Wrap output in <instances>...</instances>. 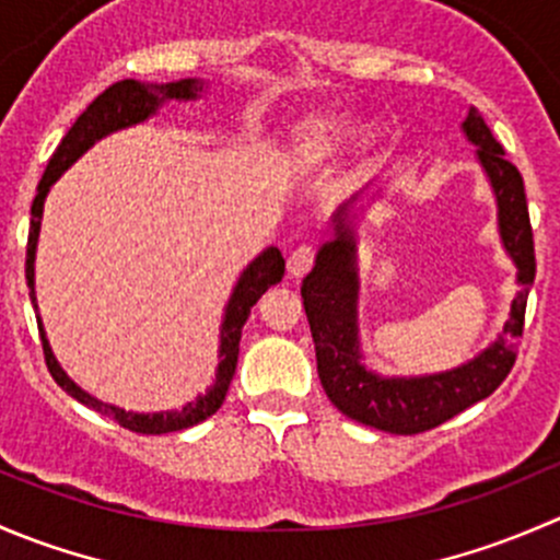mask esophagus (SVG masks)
<instances>
[{"instance_id":"esophagus-1","label":"esophagus","mask_w":560,"mask_h":560,"mask_svg":"<svg viewBox=\"0 0 560 560\" xmlns=\"http://www.w3.org/2000/svg\"><path fill=\"white\" fill-rule=\"evenodd\" d=\"M312 265H314V246L303 244L290 254V259H287V273H290L292 279H301V276H306L308 270H312Z\"/></svg>"}]
</instances>
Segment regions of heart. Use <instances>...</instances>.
Segmentation results:
<instances>
[{"label":"heart","instance_id":"heart-1","mask_svg":"<svg viewBox=\"0 0 560 560\" xmlns=\"http://www.w3.org/2000/svg\"><path fill=\"white\" fill-rule=\"evenodd\" d=\"M343 140H347V121L341 116H325V113L303 116L301 121L292 124L287 138V167L298 173L316 171L338 154Z\"/></svg>","mask_w":560,"mask_h":560}]
</instances>
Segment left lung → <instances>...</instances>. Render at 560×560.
<instances>
[{
  "mask_svg": "<svg viewBox=\"0 0 560 560\" xmlns=\"http://www.w3.org/2000/svg\"><path fill=\"white\" fill-rule=\"evenodd\" d=\"M460 129L468 143L477 145V162L488 175L495 197L501 246L515 262L517 284H521L504 332L490 347L457 369L422 376H382L363 363L358 325L360 268L358 233H354L358 213L352 211L360 195L338 206V211L332 213V238L319 246L312 273L303 279L301 287L303 308L312 325L316 371L327 398L354 422L400 436L442 425L477 400L488 398L506 380L517 358L515 338L523 332L525 292L536 276L534 233L525 206L523 175L512 162H506L504 149L477 107H468Z\"/></svg>",
  "mask_w": 560,
  "mask_h": 560,
  "instance_id": "left-lung-1",
  "label": "left lung"
}]
</instances>
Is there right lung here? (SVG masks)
<instances>
[{"label":"right lung","mask_w":560,"mask_h":560,"mask_svg":"<svg viewBox=\"0 0 560 560\" xmlns=\"http://www.w3.org/2000/svg\"><path fill=\"white\" fill-rule=\"evenodd\" d=\"M206 92V81L200 78H180L173 83H140L135 78L127 81H118L113 86H107L81 116L75 118L67 135L61 138L59 149L54 151V156L48 160L43 178L37 184V197L32 202V224H30V244H26V284H30V298L32 306L37 308V292H35V257H37V238H39V222H43V206L45 197H48L50 186L61 178V173L70 171L89 149H92L97 140L107 138V135L118 132V129L135 127V124H143L160 110L162 105L178 100H197ZM281 276H284V257L276 246H268L265 252H259L252 262L246 265L244 273L238 276L233 287V295H230L228 306H224L222 316V330H219V365L217 376H213L211 387L202 395H197L195 400H189L180 409L171 411H127L121 406L105 404V400L94 398L92 393H86L83 387H78L70 376L65 374V369L56 360L54 349H50L48 336H45L43 319L37 316L39 338H43V352L45 363H48L50 376L56 380L65 393H70L72 398L81 400L89 409L100 411V415L116 420L121 428H129L135 433H173L184 431V428L197 425V422L208 420L213 411L222 406L224 395H228L230 382H233L235 365H238V343H241V330H244L252 306L259 301L268 287L279 284Z\"/></svg>","instance_id":"obj_1"}]
</instances>
